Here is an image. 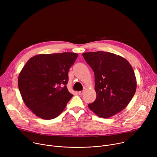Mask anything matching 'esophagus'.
I'll return each instance as SVG.
<instances>
[{"label":"esophagus","instance_id":"obj_1","mask_svg":"<svg viewBox=\"0 0 157 157\" xmlns=\"http://www.w3.org/2000/svg\"><path fill=\"white\" fill-rule=\"evenodd\" d=\"M83 93H84V91H80L78 92V94H79V95H80V96H81Z\"/></svg>","mask_w":157,"mask_h":157}]
</instances>
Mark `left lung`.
Returning <instances> with one entry per match:
<instances>
[{"instance_id":"1","label":"left lung","mask_w":157,"mask_h":157,"mask_svg":"<svg viewBox=\"0 0 157 157\" xmlns=\"http://www.w3.org/2000/svg\"><path fill=\"white\" fill-rule=\"evenodd\" d=\"M94 73L96 100L89 108L99 117L119 113L135 94L137 82L130 64L116 54L98 51L82 54Z\"/></svg>"}]
</instances>
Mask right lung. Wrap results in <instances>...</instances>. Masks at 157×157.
I'll return each mask as SVG.
<instances>
[{
    "label": "right lung",
    "mask_w": 157,
    "mask_h": 157,
    "mask_svg": "<svg viewBox=\"0 0 157 157\" xmlns=\"http://www.w3.org/2000/svg\"><path fill=\"white\" fill-rule=\"evenodd\" d=\"M78 55L41 54L31 58L19 74L22 99L36 116L46 120L58 117L73 97L67 88L68 71Z\"/></svg>",
    "instance_id": "obj_1"
}]
</instances>
